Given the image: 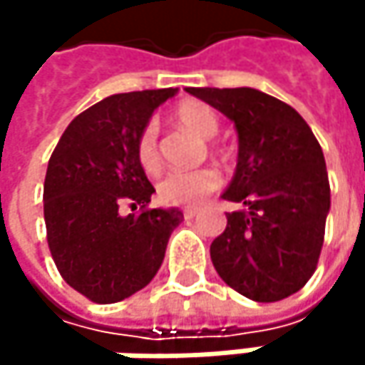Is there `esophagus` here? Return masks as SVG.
Here are the masks:
<instances>
[{"instance_id": "esophagus-1", "label": "esophagus", "mask_w": 365, "mask_h": 365, "mask_svg": "<svg viewBox=\"0 0 365 365\" xmlns=\"http://www.w3.org/2000/svg\"><path fill=\"white\" fill-rule=\"evenodd\" d=\"M196 213H198V209H183V217H185V220H192Z\"/></svg>"}]
</instances>
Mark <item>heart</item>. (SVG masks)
Returning a JSON list of instances; mask_svg holds the SVG:
<instances>
[{
  "label": "heart",
  "mask_w": 365,
  "mask_h": 365,
  "mask_svg": "<svg viewBox=\"0 0 365 365\" xmlns=\"http://www.w3.org/2000/svg\"><path fill=\"white\" fill-rule=\"evenodd\" d=\"M175 122L194 133L200 139H211L217 133V115L209 106L200 101H185L173 111ZM135 158L143 173L156 175L163 167V158L158 152V135L156 124L150 122L141 128L135 141ZM222 185V175L215 169H198L185 173H169L158 183V200L173 207H194L205 196L215 192Z\"/></svg>",
  "instance_id": "b5f03b06"
}]
</instances>
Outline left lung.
<instances>
[{
    "mask_svg": "<svg viewBox=\"0 0 365 365\" xmlns=\"http://www.w3.org/2000/svg\"><path fill=\"white\" fill-rule=\"evenodd\" d=\"M228 115L239 133V163L222 198L226 213L211 262L226 285L255 302L283 300L307 285L324 247L329 211L326 158L292 106L255 88H185Z\"/></svg>",
    "mask_w": 365,
    "mask_h": 365,
    "instance_id": "left-lung-1",
    "label": "left lung"
}]
</instances>
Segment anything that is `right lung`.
<instances>
[{
    "label": "right lung",
    "mask_w": 365,
    "mask_h": 365,
    "mask_svg": "<svg viewBox=\"0 0 365 365\" xmlns=\"http://www.w3.org/2000/svg\"><path fill=\"white\" fill-rule=\"evenodd\" d=\"M178 88L111 95L71 120L43 182L46 239L61 277L97 304L120 302L158 272L180 209H150L154 185L135 141ZM139 208L119 215V207Z\"/></svg>",
    "instance_id": "right-lung-1"
}]
</instances>
